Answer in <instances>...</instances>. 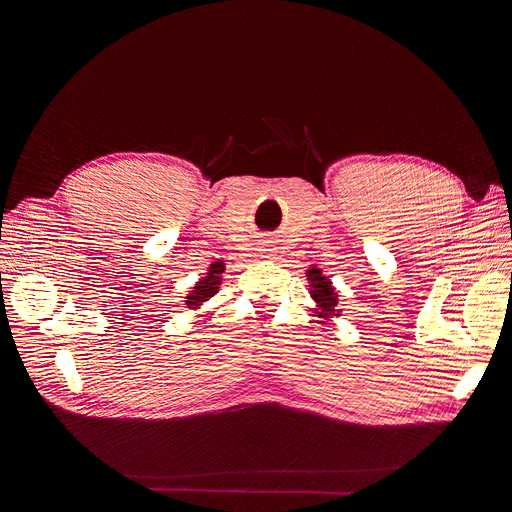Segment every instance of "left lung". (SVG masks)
<instances>
[{"label":"left lung","mask_w":512,"mask_h":512,"mask_svg":"<svg viewBox=\"0 0 512 512\" xmlns=\"http://www.w3.org/2000/svg\"><path fill=\"white\" fill-rule=\"evenodd\" d=\"M307 280L311 282V297L313 301L317 303V307L324 309L326 313H334V315H340V309H338V294L332 286V282L321 274V270H309L307 272Z\"/></svg>","instance_id":"obj_1"}]
</instances>
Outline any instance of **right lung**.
I'll list each match as a JSON object with an SVG mask.
<instances>
[{"mask_svg": "<svg viewBox=\"0 0 512 512\" xmlns=\"http://www.w3.org/2000/svg\"><path fill=\"white\" fill-rule=\"evenodd\" d=\"M224 270H226L224 261H215V263L209 265L207 276L203 280H199L195 284V288L191 290V294L186 297V307L188 309H197L201 303H205L209 297H213V294L218 292L220 282H222L220 276L224 274Z\"/></svg>", "mask_w": 512, "mask_h": 512, "instance_id": "right-lung-1", "label": "right lung"}]
</instances>
